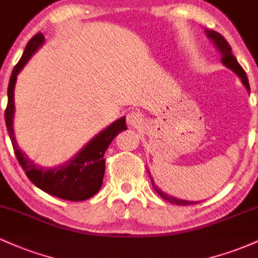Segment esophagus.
Instances as JSON below:
<instances>
[{
  "mask_svg": "<svg viewBox=\"0 0 258 258\" xmlns=\"http://www.w3.org/2000/svg\"><path fill=\"white\" fill-rule=\"evenodd\" d=\"M126 122L128 123L130 126L132 127H137L143 122V115L137 110H132L130 112H127L126 115Z\"/></svg>",
  "mask_w": 258,
  "mask_h": 258,
  "instance_id": "esophagus-1",
  "label": "esophagus"
}]
</instances>
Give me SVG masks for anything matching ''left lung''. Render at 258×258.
Segmentation results:
<instances>
[{
    "label": "left lung",
    "mask_w": 258,
    "mask_h": 258,
    "mask_svg": "<svg viewBox=\"0 0 258 258\" xmlns=\"http://www.w3.org/2000/svg\"><path fill=\"white\" fill-rule=\"evenodd\" d=\"M205 34H206V36L209 37L210 40L212 41V42H214L216 49H217V51L221 53V55H222V64L226 65L228 69H230L233 73H235L236 75H238V78L241 80V84L244 85L245 87H246V90L248 91V93H250V85H248V80H247L246 74H245L244 69H242V68L240 67V64L238 63L236 58L232 54V47H230L229 43L227 42L226 38L222 36L221 34H218V32H216L214 30H207V29L205 30ZM148 173H149V176H150L149 170H148ZM150 179H152V184L154 186V189H155V190H156V193H158L160 197L162 198V199H165L166 201H168V203L174 204V205H183V206L191 205V204L199 203V201H190V200L178 199V198L172 197V195H168V194L165 193V191H162L161 189H159L158 186L155 185V183H154L152 176H150Z\"/></svg>",
    "instance_id": "1"
}]
</instances>
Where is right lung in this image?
<instances>
[{
    "label": "right lung",
    "mask_w": 258,
    "mask_h": 258,
    "mask_svg": "<svg viewBox=\"0 0 258 258\" xmlns=\"http://www.w3.org/2000/svg\"><path fill=\"white\" fill-rule=\"evenodd\" d=\"M43 42V34L35 35L29 41L22 58L12 72L8 85V104L5 112L6 126L20 166L25 171L28 178L37 188L64 200L84 201L96 195L102 188L105 172V150L110 146L112 139L121 131L127 130L126 116L114 121L98 135L94 136L76 155H74L73 159L63 165L48 168L40 166L29 159L18 146L14 135V87L18 74L22 72L29 59L42 46Z\"/></svg>",
    "instance_id": "1"
}]
</instances>
